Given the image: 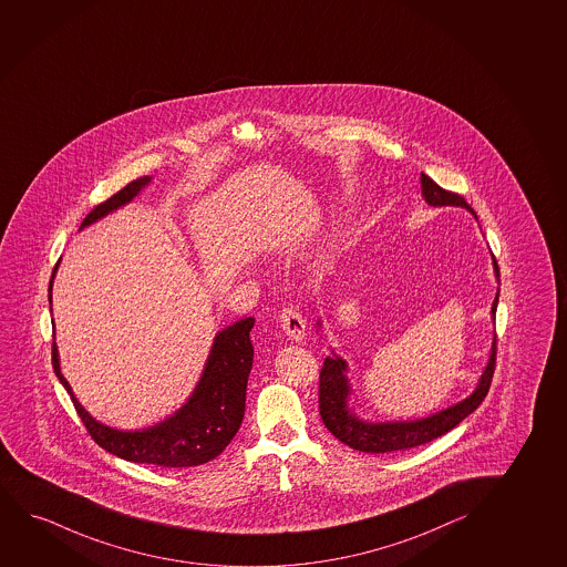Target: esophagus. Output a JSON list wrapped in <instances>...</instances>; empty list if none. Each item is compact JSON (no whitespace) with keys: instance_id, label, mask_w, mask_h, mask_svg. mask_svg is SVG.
<instances>
[{"instance_id":"esophagus-1","label":"esophagus","mask_w":567,"mask_h":567,"mask_svg":"<svg viewBox=\"0 0 567 567\" xmlns=\"http://www.w3.org/2000/svg\"><path fill=\"white\" fill-rule=\"evenodd\" d=\"M281 330L286 331L287 338L299 343L307 336V322L299 310L287 307L280 315Z\"/></svg>"}]
</instances>
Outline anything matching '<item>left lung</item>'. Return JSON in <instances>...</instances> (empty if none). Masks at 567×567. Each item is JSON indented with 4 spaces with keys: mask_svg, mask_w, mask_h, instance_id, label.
I'll return each instance as SVG.
<instances>
[{
    "mask_svg": "<svg viewBox=\"0 0 567 567\" xmlns=\"http://www.w3.org/2000/svg\"><path fill=\"white\" fill-rule=\"evenodd\" d=\"M422 197L431 207H462L472 213L473 218L477 220V215L458 194H451L443 187L437 186L430 176L422 173ZM493 257V268H495L496 281L501 284V270L496 265L495 255ZM498 295L496 291L495 301L491 307V315L496 316V305H498ZM318 328H322V322H318ZM331 357L323 360L322 372H320V416L331 435L351 446L354 451L372 452V454H383V452L404 451L412 446L425 445L433 439L445 435L452 427H456L464 417L470 416L473 410L480 406L483 399L487 396L493 372H495L496 360V336L491 344V354L485 370L481 373L477 385L473 393L466 396L464 401L452 404L449 409L439 410L435 414L427 417H417V420H404V422H368L354 414V410L349 409V399H351V383L347 378L349 364L347 360L341 359L336 351H331Z\"/></svg>",
    "mask_w": 567,
    "mask_h": 567,
    "instance_id": "obj_1",
    "label": "left lung"
}]
</instances>
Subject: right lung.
<instances>
[{
	"mask_svg": "<svg viewBox=\"0 0 567 567\" xmlns=\"http://www.w3.org/2000/svg\"><path fill=\"white\" fill-rule=\"evenodd\" d=\"M150 184L151 176H144L122 187L118 194L97 205L84 218L80 229L115 213L116 208L128 205ZM59 262L51 274L50 307L53 278L58 272ZM252 326L255 318L249 316L218 331L208 352L202 378L189 394V399L174 412L173 416L144 430L122 431L97 422L80 404L61 372L55 341L51 362L59 381L63 383L66 393L71 394L72 404L79 412L80 420L84 422L87 433L101 449L115 454L118 458L137 464L161 467L202 466L208 460L216 458L229 445V441L236 437L237 430L244 422L245 393L252 368V344L249 338Z\"/></svg>",
	"mask_w": 567,
	"mask_h": 567,
	"instance_id": "right-lung-1",
	"label": "right lung"
}]
</instances>
